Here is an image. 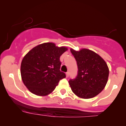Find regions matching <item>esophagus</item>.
<instances>
[{"label": "esophagus", "mask_w": 126, "mask_h": 126, "mask_svg": "<svg viewBox=\"0 0 126 126\" xmlns=\"http://www.w3.org/2000/svg\"><path fill=\"white\" fill-rule=\"evenodd\" d=\"M66 78H68V77H69V72H66Z\"/></svg>", "instance_id": "34e87169"}]
</instances>
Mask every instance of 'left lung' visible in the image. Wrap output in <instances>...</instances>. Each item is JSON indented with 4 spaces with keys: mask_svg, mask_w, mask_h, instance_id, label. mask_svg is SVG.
I'll use <instances>...</instances> for the list:
<instances>
[{
    "mask_svg": "<svg viewBox=\"0 0 126 126\" xmlns=\"http://www.w3.org/2000/svg\"><path fill=\"white\" fill-rule=\"evenodd\" d=\"M77 62L76 78L69 81L72 92L83 99L92 98L104 89L108 81L109 69L99 55L87 48L79 51L70 49Z\"/></svg>",
    "mask_w": 126,
    "mask_h": 126,
    "instance_id": "1",
    "label": "left lung"
}]
</instances>
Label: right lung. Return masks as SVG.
Returning <instances> with one entry per match:
<instances>
[{
    "mask_svg": "<svg viewBox=\"0 0 126 126\" xmlns=\"http://www.w3.org/2000/svg\"><path fill=\"white\" fill-rule=\"evenodd\" d=\"M67 50L66 47L45 43L35 46L24 56L21 65V78L31 93L46 96L54 90L60 79L66 78L60 70V57Z\"/></svg>",
    "mask_w": 126,
    "mask_h": 126,
    "instance_id": "1",
    "label": "right lung"
}]
</instances>
